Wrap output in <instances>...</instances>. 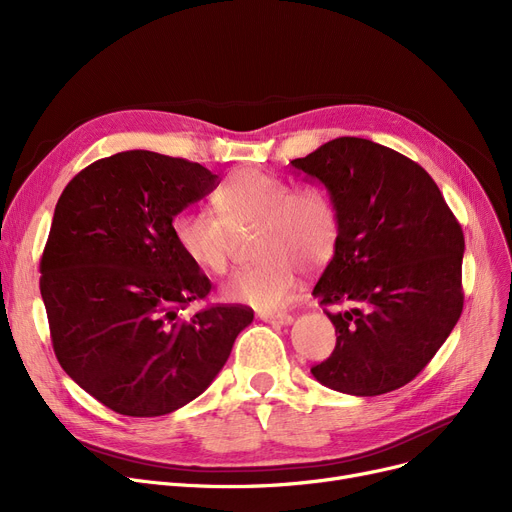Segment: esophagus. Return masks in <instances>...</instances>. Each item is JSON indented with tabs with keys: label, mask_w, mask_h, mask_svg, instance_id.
<instances>
[{
	"label": "esophagus",
	"mask_w": 512,
	"mask_h": 512,
	"mask_svg": "<svg viewBox=\"0 0 512 512\" xmlns=\"http://www.w3.org/2000/svg\"><path fill=\"white\" fill-rule=\"evenodd\" d=\"M261 319L272 326H290L294 317L290 313H263Z\"/></svg>",
	"instance_id": "esophagus-1"
}]
</instances>
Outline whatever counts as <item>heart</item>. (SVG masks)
I'll return each instance as SVG.
<instances>
[{
  "mask_svg": "<svg viewBox=\"0 0 512 512\" xmlns=\"http://www.w3.org/2000/svg\"><path fill=\"white\" fill-rule=\"evenodd\" d=\"M220 215L184 209L172 222L182 255L209 274H224L238 234L253 236L257 263L234 272L224 299L257 311L284 307L297 290V272H317L336 253L340 224L326 191L261 170H238L215 191Z\"/></svg>",
  "mask_w": 512,
  "mask_h": 512,
  "instance_id": "b5f03b06",
  "label": "heart"
}]
</instances>
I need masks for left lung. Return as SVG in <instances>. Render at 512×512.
<instances>
[{
	"label": "left lung",
	"mask_w": 512,
	"mask_h": 512,
	"mask_svg": "<svg viewBox=\"0 0 512 512\" xmlns=\"http://www.w3.org/2000/svg\"><path fill=\"white\" fill-rule=\"evenodd\" d=\"M290 166L328 188L338 247L313 288L336 328L334 353L313 378L353 396L409 384L463 311V228L438 184L413 159L340 137Z\"/></svg>",
	"instance_id": "8db88e82"
}]
</instances>
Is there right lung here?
<instances>
[{
    "label": "right lung",
    "mask_w": 512,
    "mask_h": 512,
    "mask_svg": "<svg viewBox=\"0 0 512 512\" xmlns=\"http://www.w3.org/2000/svg\"><path fill=\"white\" fill-rule=\"evenodd\" d=\"M195 161L122 151L78 172L58 199L41 257V297L62 369L128 417L195 400L253 321L245 305L193 317L211 282L178 249L172 222L218 186Z\"/></svg>",
    "instance_id": "add662e5"
}]
</instances>
